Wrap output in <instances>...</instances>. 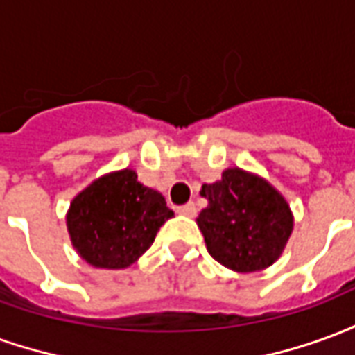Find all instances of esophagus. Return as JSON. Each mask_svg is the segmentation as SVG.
<instances>
[{
	"label": "esophagus",
	"instance_id": "34e87169",
	"mask_svg": "<svg viewBox=\"0 0 355 355\" xmlns=\"http://www.w3.org/2000/svg\"><path fill=\"white\" fill-rule=\"evenodd\" d=\"M177 213L178 215H184V216H196L198 209H196V205H193L192 201H190V203H186V205H180V207H177Z\"/></svg>",
	"mask_w": 355,
	"mask_h": 355
}]
</instances>
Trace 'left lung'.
Returning <instances> with one entry per match:
<instances>
[{
    "mask_svg": "<svg viewBox=\"0 0 355 355\" xmlns=\"http://www.w3.org/2000/svg\"><path fill=\"white\" fill-rule=\"evenodd\" d=\"M209 205L198 216L209 254L234 272L272 266L293 232L289 203L264 178L226 169L223 178L201 186Z\"/></svg>",
    "mask_w": 355,
    "mask_h": 355,
    "instance_id": "obj_1",
    "label": "left lung"
}]
</instances>
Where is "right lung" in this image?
<instances>
[{
	"label": "right lung",
	"instance_id": "right-lung-1",
	"mask_svg": "<svg viewBox=\"0 0 355 355\" xmlns=\"http://www.w3.org/2000/svg\"><path fill=\"white\" fill-rule=\"evenodd\" d=\"M173 215L162 193L140 184L132 169H121L96 178L73 198L66 226L83 261L121 270L146 253Z\"/></svg>",
	"mask_w": 355,
	"mask_h": 355
}]
</instances>
